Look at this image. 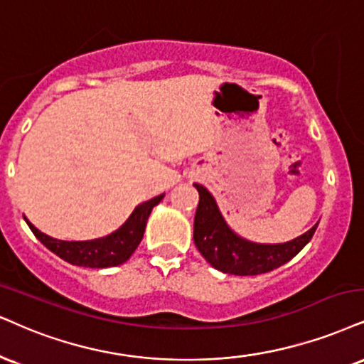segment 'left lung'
Masks as SVG:
<instances>
[{
  "label": "left lung",
  "mask_w": 364,
  "mask_h": 364,
  "mask_svg": "<svg viewBox=\"0 0 364 364\" xmlns=\"http://www.w3.org/2000/svg\"><path fill=\"white\" fill-rule=\"evenodd\" d=\"M194 186L199 192V205L194 218V243L205 262L223 273L246 277L275 270L290 262L312 240L319 224L287 243H253L228 226L216 199L204 186Z\"/></svg>",
  "instance_id": "obj_1"
}]
</instances>
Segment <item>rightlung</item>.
I'll list each match as a JSON object with an SVG mask.
<instances>
[{
  "label": "right lung",
  "instance_id": "1",
  "mask_svg": "<svg viewBox=\"0 0 364 364\" xmlns=\"http://www.w3.org/2000/svg\"><path fill=\"white\" fill-rule=\"evenodd\" d=\"M165 194H160L154 199L146 200L140 205H136L124 224L111 235L97 237V240L87 241H64L55 240V237L47 236L45 232L38 231L37 228L25 218L26 224L40 240V243L47 246L52 253H55L58 258L65 259L67 263L77 264V267L86 268H107L118 267L124 263L134 253V250L140 245L143 232H145L148 216L151 209L164 199Z\"/></svg>",
  "mask_w": 364,
  "mask_h": 364
}]
</instances>
